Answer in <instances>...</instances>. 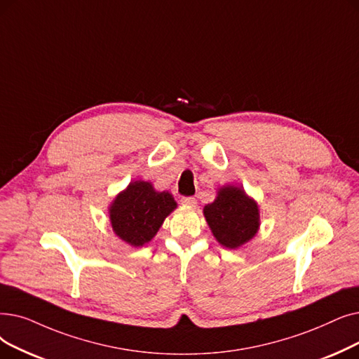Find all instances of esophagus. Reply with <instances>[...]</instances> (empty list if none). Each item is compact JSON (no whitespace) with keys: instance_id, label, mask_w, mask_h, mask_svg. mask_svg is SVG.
<instances>
[{"instance_id":"esophagus-1","label":"esophagus","mask_w":359,"mask_h":359,"mask_svg":"<svg viewBox=\"0 0 359 359\" xmlns=\"http://www.w3.org/2000/svg\"><path fill=\"white\" fill-rule=\"evenodd\" d=\"M180 202L183 205H188V207H195L196 205V199L194 196H183L180 199Z\"/></svg>"}]
</instances>
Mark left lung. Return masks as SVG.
<instances>
[{
    "instance_id": "left-lung-1",
    "label": "left lung",
    "mask_w": 359,
    "mask_h": 359,
    "mask_svg": "<svg viewBox=\"0 0 359 359\" xmlns=\"http://www.w3.org/2000/svg\"><path fill=\"white\" fill-rule=\"evenodd\" d=\"M204 214L215 239L230 249L252 239L259 227L257 202L235 186L222 188L212 204L205 205Z\"/></svg>"
}]
</instances>
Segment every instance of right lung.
Returning <instances> with one entry per match:
<instances>
[{
  "mask_svg": "<svg viewBox=\"0 0 359 359\" xmlns=\"http://www.w3.org/2000/svg\"><path fill=\"white\" fill-rule=\"evenodd\" d=\"M176 205L168 192H155L148 182H133L114 199L110 208L113 230L129 245L142 246L155 236L164 218Z\"/></svg>",
  "mask_w": 359,
  "mask_h": 359,
  "instance_id": "add662e5",
  "label": "right lung"
}]
</instances>
